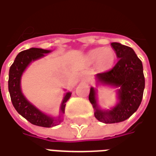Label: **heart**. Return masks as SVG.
Here are the masks:
<instances>
[{
  "label": "heart",
  "mask_w": 156,
  "mask_h": 156,
  "mask_svg": "<svg viewBox=\"0 0 156 156\" xmlns=\"http://www.w3.org/2000/svg\"><path fill=\"white\" fill-rule=\"evenodd\" d=\"M116 54L111 48H98L92 49L87 55V59L90 62H96L97 67L101 71L110 69L114 66Z\"/></svg>",
  "instance_id": "heart-1"
}]
</instances>
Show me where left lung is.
Instances as JSON below:
<instances>
[{"instance_id":"obj_1","label":"left lung","mask_w":156,"mask_h":156,"mask_svg":"<svg viewBox=\"0 0 156 156\" xmlns=\"http://www.w3.org/2000/svg\"><path fill=\"white\" fill-rule=\"evenodd\" d=\"M118 62L111 70L96 74L97 82L119 88V102L111 110H101L96 103V90L91 87L89 100L95 109V117L106 124L122 122L136 112L143 99L145 86L143 64L131 48L112 42Z\"/></svg>"}]
</instances>
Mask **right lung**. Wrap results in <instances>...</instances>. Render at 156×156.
Listing matches in <instances>:
<instances>
[{"mask_svg": "<svg viewBox=\"0 0 156 156\" xmlns=\"http://www.w3.org/2000/svg\"><path fill=\"white\" fill-rule=\"evenodd\" d=\"M50 50H46L37 48H31L27 50L20 52L16 56L13 63L9 69V78H8V90L11 96L12 103L19 114L26 119L29 122L35 126L42 127H52L56 126L61 120V114L65 113L66 102L71 96V92L66 93L60 106V116L59 119L50 117L43 114L34 105L27 100L21 91L20 80L22 74L26 67L34 60H38L44 56L45 54L50 53Z\"/></svg>", "mask_w": 156, "mask_h": 156, "instance_id": "1", "label": "right lung"}]
</instances>
